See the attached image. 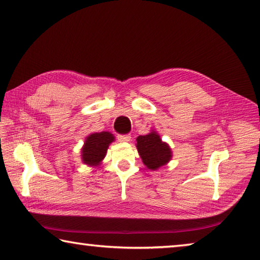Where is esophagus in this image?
Returning <instances> with one entry per match:
<instances>
[{
  "mask_svg": "<svg viewBox=\"0 0 260 260\" xmlns=\"http://www.w3.org/2000/svg\"><path fill=\"white\" fill-rule=\"evenodd\" d=\"M117 139L122 143H129L131 140V136L130 135H118Z\"/></svg>",
  "mask_w": 260,
  "mask_h": 260,
  "instance_id": "1",
  "label": "esophagus"
}]
</instances>
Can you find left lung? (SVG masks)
Segmentation results:
<instances>
[{
	"label": "left lung",
	"instance_id": "left-lung-1",
	"mask_svg": "<svg viewBox=\"0 0 260 260\" xmlns=\"http://www.w3.org/2000/svg\"><path fill=\"white\" fill-rule=\"evenodd\" d=\"M136 140V147L147 169L155 171L168 165L172 158V151L169 144L163 142L157 131L151 130V133L139 136Z\"/></svg>",
	"mask_w": 260,
	"mask_h": 260
}]
</instances>
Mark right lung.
<instances>
[{"label":"right lung","mask_w":260,"mask_h":260,"mask_svg":"<svg viewBox=\"0 0 260 260\" xmlns=\"http://www.w3.org/2000/svg\"><path fill=\"white\" fill-rule=\"evenodd\" d=\"M114 140V135L108 131L90 134L81 148L82 162L89 167H99L106 156L108 146Z\"/></svg>","instance_id":"1"}]
</instances>
